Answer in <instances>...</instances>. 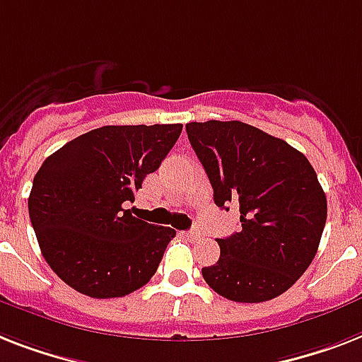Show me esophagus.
I'll use <instances>...</instances> for the list:
<instances>
[{
  "mask_svg": "<svg viewBox=\"0 0 362 362\" xmlns=\"http://www.w3.org/2000/svg\"><path fill=\"white\" fill-rule=\"evenodd\" d=\"M202 236V230L201 228H191L189 232H187V238H189V240H199V238Z\"/></svg>",
  "mask_w": 362,
  "mask_h": 362,
  "instance_id": "esophagus-1",
  "label": "esophagus"
}]
</instances>
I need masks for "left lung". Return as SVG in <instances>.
Masks as SVG:
<instances>
[{
	"label": "left lung",
	"mask_w": 362,
	"mask_h": 362,
	"mask_svg": "<svg viewBox=\"0 0 362 362\" xmlns=\"http://www.w3.org/2000/svg\"><path fill=\"white\" fill-rule=\"evenodd\" d=\"M219 208L240 206L242 230L217 238L202 267L208 286L238 303H262L298 281L318 251L327 199L310 161L286 141L240 120L186 124Z\"/></svg>",
	"instance_id": "obj_1"
}]
</instances>
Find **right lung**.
Listing matches in <instances>:
<instances>
[{
    "label": "right lung",
    "instance_id": "1",
    "mask_svg": "<svg viewBox=\"0 0 362 362\" xmlns=\"http://www.w3.org/2000/svg\"><path fill=\"white\" fill-rule=\"evenodd\" d=\"M180 132L182 124L102 126L44 160L29 219L61 281L96 299L122 298L151 281L176 232L137 219L126 204Z\"/></svg>",
    "mask_w": 362,
    "mask_h": 362
}]
</instances>
